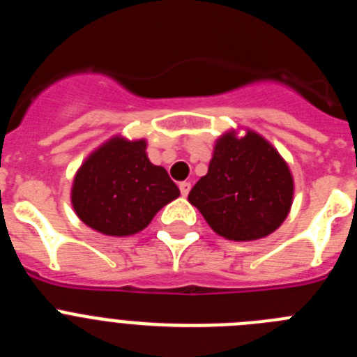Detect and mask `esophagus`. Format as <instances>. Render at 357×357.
<instances>
[{
    "mask_svg": "<svg viewBox=\"0 0 357 357\" xmlns=\"http://www.w3.org/2000/svg\"><path fill=\"white\" fill-rule=\"evenodd\" d=\"M178 188H181L182 197H188L189 189H191V184H189V182H181V184H178Z\"/></svg>",
    "mask_w": 357,
    "mask_h": 357,
    "instance_id": "esophagus-1",
    "label": "esophagus"
}]
</instances>
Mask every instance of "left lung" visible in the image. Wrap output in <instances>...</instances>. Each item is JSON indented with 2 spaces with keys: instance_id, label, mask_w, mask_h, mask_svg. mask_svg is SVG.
<instances>
[{
  "instance_id": "1",
  "label": "left lung",
  "mask_w": 357,
  "mask_h": 357,
  "mask_svg": "<svg viewBox=\"0 0 357 357\" xmlns=\"http://www.w3.org/2000/svg\"><path fill=\"white\" fill-rule=\"evenodd\" d=\"M293 176L279 151L254 130H229L214 144L207 175L189 191L216 234L234 241L266 238L293 204Z\"/></svg>"
}]
</instances>
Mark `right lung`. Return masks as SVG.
<instances>
[{
	"instance_id": "add662e5",
	"label": "right lung",
	"mask_w": 357,
	"mask_h": 357,
	"mask_svg": "<svg viewBox=\"0 0 357 357\" xmlns=\"http://www.w3.org/2000/svg\"><path fill=\"white\" fill-rule=\"evenodd\" d=\"M178 195L168 172L148 159L146 141L114 135L82 162L71 204L85 225L121 238L141 232Z\"/></svg>"
}]
</instances>
